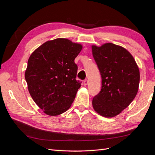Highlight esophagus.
<instances>
[{"label":"esophagus","mask_w":155,"mask_h":155,"mask_svg":"<svg viewBox=\"0 0 155 155\" xmlns=\"http://www.w3.org/2000/svg\"><path fill=\"white\" fill-rule=\"evenodd\" d=\"M88 83V80H87V79H85V80H84V81H83V85H85V86L87 85Z\"/></svg>","instance_id":"34e87169"}]
</instances>
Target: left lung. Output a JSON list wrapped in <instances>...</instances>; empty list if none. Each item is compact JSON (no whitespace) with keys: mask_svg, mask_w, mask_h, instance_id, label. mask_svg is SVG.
Masks as SVG:
<instances>
[{"mask_svg":"<svg viewBox=\"0 0 155 155\" xmlns=\"http://www.w3.org/2000/svg\"><path fill=\"white\" fill-rule=\"evenodd\" d=\"M92 55L101 76V89L92 99L94 110L112 118L127 107L138 91L140 71L133 55L113 43L92 46Z\"/></svg>","mask_w":155,"mask_h":155,"instance_id":"1","label":"left lung"}]
</instances>
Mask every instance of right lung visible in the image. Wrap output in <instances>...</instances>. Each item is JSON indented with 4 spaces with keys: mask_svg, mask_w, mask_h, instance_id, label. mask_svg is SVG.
Segmentation results:
<instances>
[{
    "mask_svg": "<svg viewBox=\"0 0 155 155\" xmlns=\"http://www.w3.org/2000/svg\"><path fill=\"white\" fill-rule=\"evenodd\" d=\"M81 44L58 38L45 42L28 61L25 79L32 99L45 114L57 116L71 106L81 83L74 59Z\"/></svg>",
    "mask_w": 155,
    "mask_h": 155,
    "instance_id": "add662e5",
    "label": "right lung"
}]
</instances>
